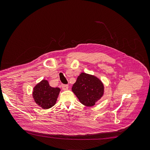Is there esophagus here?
Returning a JSON list of instances; mask_svg holds the SVG:
<instances>
[{"mask_svg":"<svg viewBox=\"0 0 150 150\" xmlns=\"http://www.w3.org/2000/svg\"><path fill=\"white\" fill-rule=\"evenodd\" d=\"M62 88L63 90H64V91H66V90L68 89V88H69V86L67 85V84H62Z\"/></svg>","mask_w":150,"mask_h":150,"instance_id":"34e87169","label":"esophagus"}]
</instances>
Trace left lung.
I'll return each instance as SVG.
<instances>
[{
    "instance_id": "8db88e82",
    "label": "left lung",
    "mask_w": 150,
    "mask_h": 150,
    "mask_svg": "<svg viewBox=\"0 0 150 150\" xmlns=\"http://www.w3.org/2000/svg\"><path fill=\"white\" fill-rule=\"evenodd\" d=\"M72 91L82 104L92 107L103 96L104 86L96 76L81 73L73 84Z\"/></svg>"
}]
</instances>
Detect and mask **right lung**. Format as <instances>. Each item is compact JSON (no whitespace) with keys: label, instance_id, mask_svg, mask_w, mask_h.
<instances>
[{"label":"right lung","instance_id":"1","mask_svg":"<svg viewBox=\"0 0 150 150\" xmlns=\"http://www.w3.org/2000/svg\"><path fill=\"white\" fill-rule=\"evenodd\" d=\"M60 88L50 86L47 80L43 79L35 86L33 98L38 105L47 110L56 104Z\"/></svg>","mask_w":150,"mask_h":150}]
</instances>
